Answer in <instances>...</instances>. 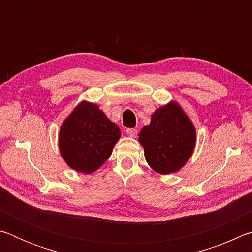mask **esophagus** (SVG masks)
Segmentation results:
<instances>
[{
  "instance_id": "esophagus-1",
  "label": "esophagus",
  "mask_w": 252,
  "mask_h": 252,
  "mask_svg": "<svg viewBox=\"0 0 252 252\" xmlns=\"http://www.w3.org/2000/svg\"><path fill=\"white\" fill-rule=\"evenodd\" d=\"M126 134L130 136V138H135L136 134H138V131L135 129H126Z\"/></svg>"
}]
</instances>
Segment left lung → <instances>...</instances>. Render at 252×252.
<instances>
[{"label": "left lung", "instance_id": "8db88e82", "mask_svg": "<svg viewBox=\"0 0 252 252\" xmlns=\"http://www.w3.org/2000/svg\"><path fill=\"white\" fill-rule=\"evenodd\" d=\"M144 158L159 174L178 172L192 156L197 132L192 121L177 101L160 106L139 133Z\"/></svg>", "mask_w": 252, "mask_h": 252}]
</instances>
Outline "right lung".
I'll use <instances>...</instances> for the list:
<instances>
[{
  "label": "right lung",
  "instance_id": "right-lung-1",
  "mask_svg": "<svg viewBox=\"0 0 252 252\" xmlns=\"http://www.w3.org/2000/svg\"><path fill=\"white\" fill-rule=\"evenodd\" d=\"M120 136L99 105L81 101L60 127L59 150L71 169L90 174L109 159Z\"/></svg>",
  "mask_w": 252,
  "mask_h": 252
}]
</instances>
